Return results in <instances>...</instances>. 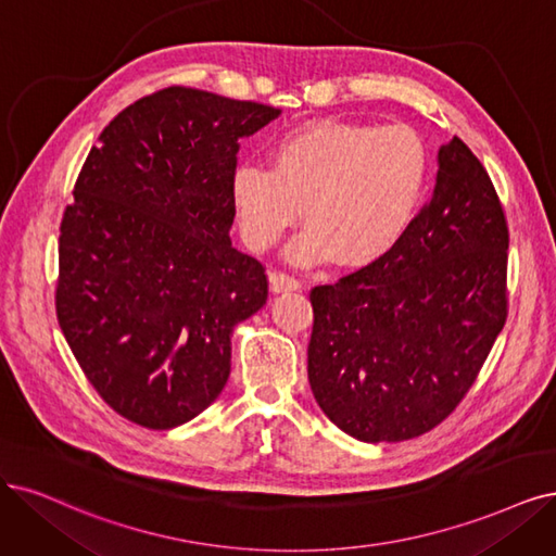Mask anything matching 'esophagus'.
<instances>
[{
    "label": "esophagus",
    "instance_id": "34e87169",
    "mask_svg": "<svg viewBox=\"0 0 556 556\" xmlns=\"http://www.w3.org/2000/svg\"><path fill=\"white\" fill-rule=\"evenodd\" d=\"M302 283L291 277V275H283V273H270V291L273 293H289V291H300Z\"/></svg>",
    "mask_w": 556,
    "mask_h": 556
}]
</instances>
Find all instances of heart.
<instances>
[{"mask_svg": "<svg viewBox=\"0 0 556 556\" xmlns=\"http://www.w3.org/2000/svg\"><path fill=\"white\" fill-rule=\"evenodd\" d=\"M430 172L421 135L405 126L316 123L275 143L270 169L238 164L231 199L244 242L270 250L304 211L289 247L295 263L343 265L380 258L413 224Z\"/></svg>", "mask_w": 556, "mask_h": 556, "instance_id": "obj_1", "label": "heart"}]
</instances>
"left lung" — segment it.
Returning <instances> with one entry per match:
<instances>
[{"label":"left lung","mask_w":556,"mask_h":556,"mask_svg":"<svg viewBox=\"0 0 556 556\" xmlns=\"http://www.w3.org/2000/svg\"><path fill=\"white\" fill-rule=\"evenodd\" d=\"M508 229L479 157L438 151L428 205L376 263L312 291L309 384L359 442L435 428L475 382L506 323Z\"/></svg>","instance_id":"obj_1"}]
</instances>
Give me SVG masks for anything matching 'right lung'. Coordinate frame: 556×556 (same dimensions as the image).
Listing matches in <instances>:
<instances>
[{"label": "right lung", "instance_id": "obj_1", "mask_svg": "<svg viewBox=\"0 0 556 556\" xmlns=\"http://www.w3.org/2000/svg\"><path fill=\"white\" fill-rule=\"evenodd\" d=\"M281 110L169 87L100 132L59 236L56 318L114 413L169 430L231 374L236 325L267 300L263 265L231 242L242 137Z\"/></svg>", "mask_w": 556, "mask_h": 556}]
</instances>
